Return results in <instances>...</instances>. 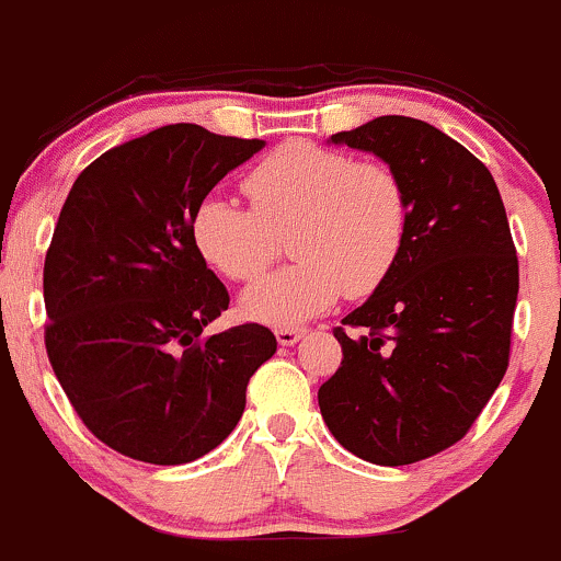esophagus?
I'll list each match as a JSON object with an SVG mask.
<instances>
[{"label":"esophagus","mask_w":561,"mask_h":561,"mask_svg":"<svg viewBox=\"0 0 561 561\" xmlns=\"http://www.w3.org/2000/svg\"><path fill=\"white\" fill-rule=\"evenodd\" d=\"M304 337V328H276V341L282 346H295Z\"/></svg>","instance_id":"1"}]
</instances>
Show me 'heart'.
I'll return each instance as SVG.
<instances>
[{
	"mask_svg": "<svg viewBox=\"0 0 561 561\" xmlns=\"http://www.w3.org/2000/svg\"><path fill=\"white\" fill-rule=\"evenodd\" d=\"M252 207L210 196L196 207V250L226 279L252 285L290 233L295 263L244 295L248 317L298 324L330 309L337 295L383 285L408 242L410 196L383 162H354L322 146H276L244 178Z\"/></svg>",
	"mask_w": 561,
	"mask_h": 561,
	"instance_id": "heart-1",
	"label": "heart"
}]
</instances>
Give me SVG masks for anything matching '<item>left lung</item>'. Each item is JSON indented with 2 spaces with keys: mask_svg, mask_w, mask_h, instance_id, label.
<instances>
[{
  "mask_svg": "<svg viewBox=\"0 0 561 561\" xmlns=\"http://www.w3.org/2000/svg\"><path fill=\"white\" fill-rule=\"evenodd\" d=\"M332 144L373 151L402 178L410 229L397 266L343 324L341 367L319 389L337 442L378 466L463 439L511 356L519 261L490 170L428 122L378 116Z\"/></svg>",
  "mask_w": 561,
  "mask_h": 561,
  "instance_id": "8db88e82",
  "label": "left lung"
}]
</instances>
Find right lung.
<instances>
[{
	"label": "right lung",
	"instance_id": "1",
	"mask_svg": "<svg viewBox=\"0 0 561 561\" xmlns=\"http://www.w3.org/2000/svg\"><path fill=\"white\" fill-rule=\"evenodd\" d=\"M261 149L168 125L101 153L66 196L45 257L47 356L92 436L127 458L178 466L215 450L274 356L263 324L202 332L229 290L191 233L215 183Z\"/></svg>",
	"mask_w": 561,
	"mask_h": 561
}]
</instances>
